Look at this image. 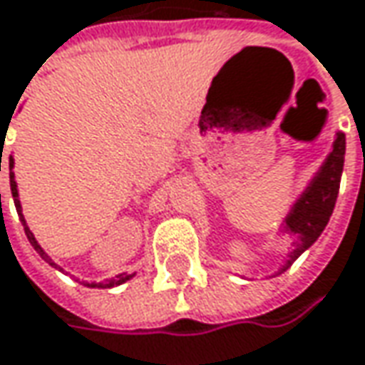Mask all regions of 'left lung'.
<instances>
[{"mask_svg":"<svg viewBox=\"0 0 365 365\" xmlns=\"http://www.w3.org/2000/svg\"><path fill=\"white\" fill-rule=\"evenodd\" d=\"M343 157H345V135L337 133L333 151L329 153L325 163L317 171V175L302 192V196L296 200L292 210L284 220V230L294 235V249L288 255V262L282 265L277 274L286 272L325 230L339 194Z\"/></svg>","mask_w":365,"mask_h":365,"instance_id":"obj_1","label":"left lung"}]
</instances>
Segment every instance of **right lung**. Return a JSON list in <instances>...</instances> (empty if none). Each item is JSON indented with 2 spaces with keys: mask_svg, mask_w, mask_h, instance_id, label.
I'll list each match as a JSON object with an SVG mask.
<instances>
[{
  "mask_svg": "<svg viewBox=\"0 0 365 365\" xmlns=\"http://www.w3.org/2000/svg\"><path fill=\"white\" fill-rule=\"evenodd\" d=\"M1 143H4V138H1ZM4 153V151H1ZM1 153H0V171H1ZM9 187H11V196H14V204H16V210L20 214V220H22V225H24V232L26 237H28V241H30V245L36 249V253H38L40 257L44 259L46 263H51V265H55L58 267L46 253H44V249L38 245V241L34 239V235H32V230L28 229V225H26L24 220V214H22V204H20V200H18V185H16V178H14V159L9 157ZM0 206H1V194H0ZM61 269V267H58ZM135 276V274H133ZM133 276H126V274H120V276L112 277V279H106V282H83V286H88V288H114V286H120L122 282H126V279H130Z\"/></svg>",
  "mask_w": 365,
  "mask_h": 365,
  "instance_id": "1",
  "label": "right lung"
}]
</instances>
